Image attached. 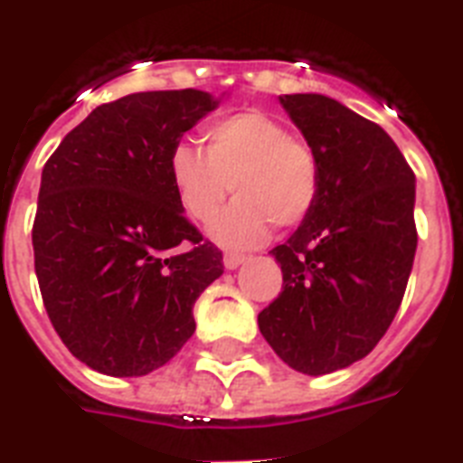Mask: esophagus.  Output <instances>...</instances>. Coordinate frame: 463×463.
Masks as SVG:
<instances>
[{"mask_svg": "<svg viewBox=\"0 0 463 463\" xmlns=\"http://www.w3.org/2000/svg\"><path fill=\"white\" fill-rule=\"evenodd\" d=\"M242 264H244L242 254H225V257H223V266L228 270H235L238 266H242Z\"/></svg>", "mask_w": 463, "mask_h": 463, "instance_id": "1", "label": "esophagus"}]
</instances>
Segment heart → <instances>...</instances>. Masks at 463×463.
<instances>
[{"instance_id": "1", "label": "heart", "mask_w": 463, "mask_h": 463, "mask_svg": "<svg viewBox=\"0 0 463 463\" xmlns=\"http://www.w3.org/2000/svg\"><path fill=\"white\" fill-rule=\"evenodd\" d=\"M206 152L175 142L168 173L180 206L194 221H209L228 193L238 199L209 225L223 247H254L273 223L292 228L311 213L321 190L314 149L292 137L276 116L250 109L206 126Z\"/></svg>"}]
</instances>
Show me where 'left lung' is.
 <instances>
[{
  "mask_svg": "<svg viewBox=\"0 0 463 463\" xmlns=\"http://www.w3.org/2000/svg\"><path fill=\"white\" fill-rule=\"evenodd\" d=\"M321 171L311 213L270 254L283 292L259 330L290 368L326 375L378 345L407 290L416 254V178L381 126L326 95H283Z\"/></svg>",
  "mask_w": 463,
  "mask_h": 463,
  "instance_id": "8db88e82",
  "label": "left lung"
}]
</instances>
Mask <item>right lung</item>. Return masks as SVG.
I'll return each mask as SVG.
<instances>
[{
	"mask_svg": "<svg viewBox=\"0 0 463 463\" xmlns=\"http://www.w3.org/2000/svg\"><path fill=\"white\" fill-rule=\"evenodd\" d=\"M221 99L187 88L101 104L44 164L37 283L63 345L99 373L135 378L171 362L193 337L197 297L223 273L168 173L173 145Z\"/></svg>",
	"mask_w": 463,
	"mask_h": 463,
	"instance_id": "obj_1",
	"label": "right lung"
}]
</instances>
